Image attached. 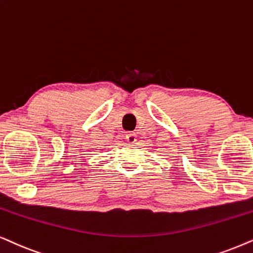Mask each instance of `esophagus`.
I'll use <instances>...</instances> for the list:
<instances>
[{"label": "esophagus", "mask_w": 253, "mask_h": 253, "mask_svg": "<svg viewBox=\"0 0 253 253\" xmlns=\"http://www.w3.org/2000/svg\"><path fill=\"white\" fill-rule=\"evenodd\" d=\"M126 140L128 141L129 143H134L136 141V134L134 132H129L126 134Z\"/></svg>", "instance_id": "1"}]
</instances>
